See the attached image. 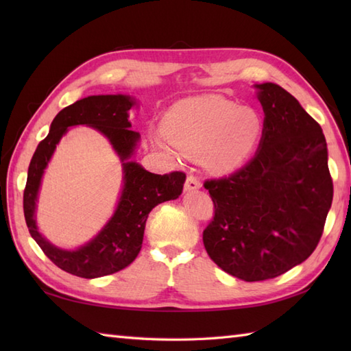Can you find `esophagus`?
Returning a JSON list of instances; mask_svg holds the SVG:
<instances>
[{"label": "esophagus", "mask_w": 351, "mask_h": 351, "mask_svg": "<svg viewBox=\"0 0 351 351\" xmlns=\"http://www.w3.org/2000/svg\"><path fill=\"white\" fill-rule=\"evenodd\" d=\"M200 181H199V178L197 176H195V175H187V180H185V184H184V189H185V191H193V190H197V189H200Z\"/></svg>", "instance_id": "34e87169"}]
</instances>
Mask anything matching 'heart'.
I'll list each match as a JSON object with an SVG mask.
<instances>
[{"label": "heart", "mask_w": 351, "mask_h": 351, "mask_svg": "<svg viewBox=\"0 0 351 351\" xmlns=\"http://www.w3.org/2000/svg\"><path fill=\"white\" fill-rule=\"evenodd\" d=\"M164 136L154 145L170 155L175 147L187 154L204 151V161L213 171H229L247 158L261 134V117L253 108L204 96L175 104L164 117Z\"/></svg>", "instance_id": "heart-1"}]
</instances>
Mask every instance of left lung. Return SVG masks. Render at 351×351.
<instances>
[{"label":"left lung","mask_w":351,"mask_h":351,"mask_svg":"<svg viewBox=\"0 0 351 351\" xmlns=\"http://www.w3.org/2000/svg\"><path fill=\"white\" fill-rule=\"evenodd\" d=\"M256 88L265 114L258 152L234 173L204 182L214 204L205 249L245 282L278 278L308 259L333 199L322 126L285 88Z\"/></svg>","instance_id":"8db88e82"}]
</instances>
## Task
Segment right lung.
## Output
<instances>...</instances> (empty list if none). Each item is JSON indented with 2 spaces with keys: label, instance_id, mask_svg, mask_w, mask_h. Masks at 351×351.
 Segmentation results:
<instances>
[{
  "label": "right lung",
  "instance_id": "obj_1",
  "mask_svg": "<svg viewBox=\"0 0 351 351\" xmlns=\"http://www.w3.org/2000/svg\"><path fill=\"white\" fill-rule=\"evenodd\" d=\"M132 106L134 101L125 95L88 96L77 101L54 117L49 134L40 141L29 161L24 190L27 228L52 263L78 278H101L128 267L141 249L149 213L158 204L173 200L182 193L184 171L155 175L130 161L140 138L138 132L130 130L128 110ZM73 124L93 125L110 140L124 162L125 182L121 202L106 228L95 241L71 252L54 248L36 232L34 210L43 170L62 134Z\"/></svg>",
  "mask_w": 351,
  "mask_h": 351
}]
</instances>
